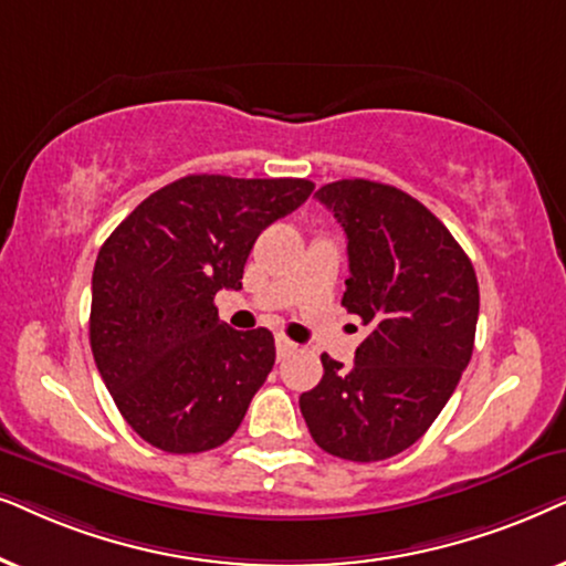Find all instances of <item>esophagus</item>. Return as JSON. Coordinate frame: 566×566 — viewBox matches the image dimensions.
<instances>
[{"instance_id": "34e87169", "label": "esophagus", "mask_w": 566, "mask_h": 566, "mask_svg": "<svg viewBox=\"0 0 566 566\" xmlns=\"http://www.w3.org/2000/svg\"><path fill=\"white\" fill-rule=\"evenodd\" d=\"M292 349H295V344H292L287 336H276V354H279V357H287Z\"/></svg>"}]
</instances>
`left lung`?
<instances>
[{
  "mask_svg": "<svg viewBox=\"0 0 566 566\" xmlns=\"http://www.w3.org/2000/svg\"><path fill=\"white\" fill-rule=\"evenodd\" d=\"M346 235L342 305L370 326L354 365L321 354L300 396L313 440L354 463L411 448L453 396L473 352L476 271L450 230L401 188L352 178L318 188Z\"/></svg>",
  "mask_w": 566,
  "mask_h": 566,
  "instance_id": "obj_1",
  "label": "left lung"
}]
</instances>
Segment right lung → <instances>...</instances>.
<instances>
[{
    "label": "right lung",
    "instance_id": "obj_1",
    "mask_svg": "<svg viewBox=\"0 0 566 566\" xmlns=\"http://www.w3.org/2000/svg\"><path fill=\"white\" fill-rule=\"evenodd\" d=\"M305 178L186 176L111 232L93 271L90 346L120 417L165 453L228 442L274 367L266 328L235 331L214 295L240 290L271 222L313 193Z\"/></svg>",
    "mask_w": 566,
    "mask_h": 566
}]
</instances>
